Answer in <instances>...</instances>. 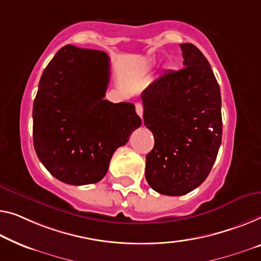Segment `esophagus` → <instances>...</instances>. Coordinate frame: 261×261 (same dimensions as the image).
Listing matches in <instances>:
<instances>
[{
	"instance_id": "esophagus-1",
	"label": "esophagus",
	"mask_w": 261,
	"mask_h": 261,
	"mask_svg": "<svg viewBox=\"0 0 261 261\" xmlns=\"http://www.w3.org/2000/svg\"><path fill=\"white\" fill-rule=\"evenodd\" d=\"M136 112H137V115L139 117H143V106L141 103H137L136 104Z\"/></svg>"
}]
</instances>
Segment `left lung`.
Listing matches in <instances>:
<instances>
[{
  "instance_id": "left-lung-1",
  "label": "left lung",
  "mask_w": 261,
  "mask_h": 261,
  "mask_svg": "<svg viewBox=\"0 0 261 261\" xmlns=\"http://www.w3.org/2000/svg\"><path fill=\"white\" fill-rule=\"evenodd\" d=\"M184 68L165 71L142 92L144 125L153 134L145 178L154 191L182 196L198 188L221 144L219 84L203 53L180 44Z\"/></svg>"
}]
</instances>
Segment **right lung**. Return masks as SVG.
<instances>
[{
    "mask_svg": "<svg viewBox=\"0 0 261 261\" xmlns=\"http://www.w3.org/2000/svg\"><path fill=\"white\" fill-rule=\"evenodd\" d=\"M110 58L65 45L42 73L33 108L36 154L58 180L87 185L106 176L111 157L142 124L132 103L104 99Z\"/></svg>",
    "mask_w": 261,
    "mask_h": 261,
    "instance_id": "add662e5",
    "label": "right lung"
}]
</instances>
